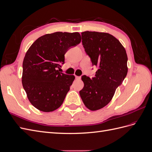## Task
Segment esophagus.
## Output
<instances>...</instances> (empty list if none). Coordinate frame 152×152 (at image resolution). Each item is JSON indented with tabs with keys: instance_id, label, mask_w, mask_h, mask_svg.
I'll return each mask as SVG.
<instances>
[{
	"instance_id": "esophagus-1",
	"label": "esophagus",
	"mask_w": 152,
	"mask_h": 152,
	"mask_svg": "<svg viewBox=\"0 0 152 152\" xmlns=\"http://www.w3.org/2000/svg\"><path fill=\"white\" fill-rule=\"evenodd\" d=\"M80 76H75V79H77V80H80Z\"/></svg>"
}]
</instances>
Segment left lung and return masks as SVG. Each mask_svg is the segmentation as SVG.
<instances>
[{
	"mask_svg": "<svg viewBox=\"0 0 152 152\" xmlns=\"http://www.w3.org/2000/svg\"><path fill=\"white\" fill-rule=\"evenodd\" d=\"M81 34L85 51L98 70L92 79L82 76L84 86L79 93L86 107L95 111L107 105L122 84L128 70L127 56L122 44L111 34L89 31Z\"/></svg>",
	"mask_w": 152,
	"mask_h": 152,
	"instance_id": "8db88e82",
	"label": "left lung"
}]
</instances>
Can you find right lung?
Returning <instances> with one entry per match:
<instances>
[{
  "mask_svg": "<svg viewBox=\"0 0 152 152\" xmlns=\"http://www.w3.org/2000/svg\"><path fill=\"white\" fill-rule=\"evenodd\" d=\"M81 42L78 32L45 34L31 44L23 62L22 84L31 104L50 112L63 103L75 76L59 72L65 54Z\"/></svg>",
  "mask_w": 152,
  "mask_h": 152,
  "instance_id": "right-lung-1",
  "label": "right lung"
}]
</instances>
